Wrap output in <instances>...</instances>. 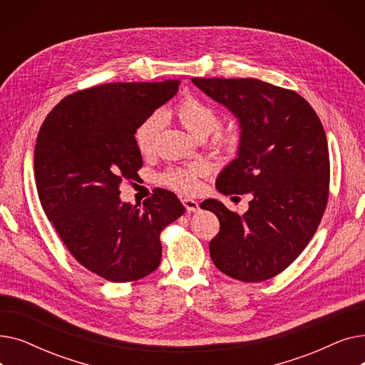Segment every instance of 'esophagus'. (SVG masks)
Returning <instances> with one entry per match:
<instances>
[{
  "mask_svg": "<svg viewBox=\"0 0 365 365\" xmlns=\"http://www.w3.org/2000/svg\"><path fill=\"white\" fill-rule=\"evenodd\" d=\"M182 202H183V205H185V208H186V212H189V213H197V212H200V204H198V201H195V200H192V198H183Z\"/></svg>",
  "mask_w": 365,
  "mask_h": 365,
  "instance_id": "34e87169",
  "label": "esophagus"
}]
</instances>
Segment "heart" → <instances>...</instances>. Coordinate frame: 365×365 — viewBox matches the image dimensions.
Listing matches in <instances>:
<instances>
[{"label":"heart","instance_id":"1","mask_svg":"<svg viewBox=\"0 0 365 365\" xmlns=\"http://www.w3.org/2000/svg\"><path fill=\"white\" fill-rule=\"evenodd\" d=\"M175 115L180 124L198 139L213 134V146L226 157H232L238 152L242 143V128L238 124H229L223 128L215 130L219 125L217 110L195 96H185L176 105ZM164 127V115L160 110L150 115L138 125L134 131V142L142 155H149L157 146L161 130ZM207 165L197 163L182 168H171L164 173L161 180L168 187L182 194H194L200 186V178L207 175Z\"/></svg>","mask_w":365,"mask_h":365}]
</instances>
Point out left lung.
<instances>
[{"instance_id": "obj_1", "label": "left lung", "mask_w": 365, "mask_h": 365, "mask_svg": "<svg viewBox=\"0 0 365 365\" xmlns=\"http://www.w3.org/2000/svg\"><path fill=\"white\" fill-rule=\"evenodd\" d=\"M238 118L242 143L219 175L225 195L252 194L240 216L217 200L220 231L210 241L219 271L245 282L274 278L314 237L329 201V143L317 112L300 94L255 78H192Z\"/></svg>"}]
</instances>
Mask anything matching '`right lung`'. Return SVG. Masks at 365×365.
Returning a JSON list of instances; mask_svg holds the SVG:
<instances>
[{
  "label": "right lung",
  "instance_id": "right-lung-1",
  "mask_svg": "<svg viewBox=\"0 0 365 365\" xmlns=\"http://www.w3.org/2000/svg\"><path fill=\"white\" fill-rule=\"evenodd\" d=\"M179 84L112 83L76 91L51 109L38 133L34 173L44 213L71 255L108 281L155 271L161 231L185 213L167 189H157L142 208L120 200V185L143 165L134 131Z\"/></svg>",
  "mask_w": 365,
  "mask_h": 365
}]
</instances>
